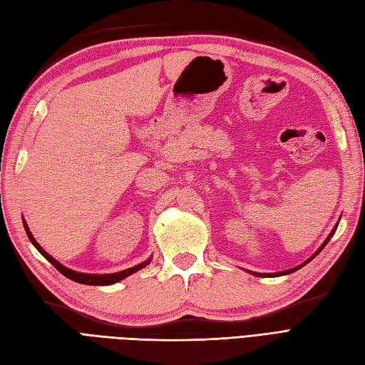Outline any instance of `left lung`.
Wrapping results in <instances>:
<instances>
[{
	"instance_id": "obj_1",
	"label": "left lung",
	"mask_w": 365,
	"mask_h": 365,
	"mask_svg": "<svg viewBox=\"0 0 365 365\" xmlns=\"http://www.w3.org/2000/svg\"><path fill=\"white\" fill-rule=\"evenodd\" d=\"M336 227H338V225H335V227H334V230L330 231V235H329V236H327V239L323 242L322 247H319V248H318V250H317V251L312 254V256L309 257L306 262H303L302 264H298V267H295V268H291V269H286V271H280V272H269V274H268V272H264V274H263V272H254V271H247V272H250V274H252V275H256V277H280V275H288V274H292L294 271H297V269L303 268L304 264H307V263L311 262L314 257H317L319 252H322V250H323V248L327 245V242L330 240V237L334 236V233H335V231H336Z\"/></svg>"
}]
</instances>
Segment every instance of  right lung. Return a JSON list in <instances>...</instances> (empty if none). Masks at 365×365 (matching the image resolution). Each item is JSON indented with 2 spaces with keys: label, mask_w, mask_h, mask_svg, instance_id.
I'll return each instance as SVG.
<instances>
[{
  "label": "right lung",
  "mask_w": 365,
  "mask_h": 365,
  "mask_svg": "<svg viewBox=\"0 0 365 365\" xmlns=\"http://www.w3.org/2000/svg\"><path fill=\"white\" fill-rule=\"evenodd\" d=\"M23 224H24V228H26V233H27V236H29V239H30V242L33 244V247H35L43 257H46L54 268H56L62 275H65V277L67 279H70V280H73V282H76V283H82V284H101V286H106V284H114V283H117V282H120V280H123V279H126V277H129V275H132L134 272H137V271H140V269H143L145 267H148V264L150 263V257L148 259V260H145V262H141V263H138V264H135V267H132V268H128V269H123V271H120V272H113V274H85V272H79V271H73V269H70V268H67V267H63L62 263H59L56 259L54 257H51L50 254L43 250L38 242H36V239L33 237V235H31V231H30V228H29V225H27V222L26 220L23 219Z\"/></svg>",
  "instance_id": "right-lung-1"
}]
</instances>
